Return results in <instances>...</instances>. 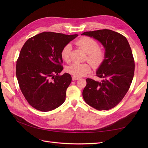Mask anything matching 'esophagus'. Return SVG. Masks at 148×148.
<instances>
[{"mask_svg":"<svg viewBox=\"0 0 148 148\" xmlns=\"http://www.w3.org/2000/svg\"><path fill=\"white\" fill-rule=\"evenodd\" d=\"M72 79H73V81H75V80H77L79 79V77H75V76H73L72 77Z\"/></svg>","mask_w":148,"mask_h":148,"instance_id":"esophagus-1","label":"esophagus"}]
</instances>
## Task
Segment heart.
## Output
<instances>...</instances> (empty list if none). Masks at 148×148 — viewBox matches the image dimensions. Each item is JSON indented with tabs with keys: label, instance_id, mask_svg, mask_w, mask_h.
I'll return each mask as SVG.
<instances>
[{
	"label": "heart",
	"instance_id": "obj_1",
	"mask_svg": "<svg viewBox=\"0 0 148 148\" xmlns=\"http://www.w3.org/2000/svg\"><path fill=\"white\" fill-rule=\"evenodd\" d=\"M75 44L87 53L86 60L94 68H98L104 63L106 51L99 47L98 42L94 39L89 36H83L77 40ZM71 45L69 44L65 45L62 49L60 53L62 59L66 63L71 62ZM90 63L89 62L83 64L74 63L67 66L66 70L68 73L75 77L84 76L91 71L92 66Z\"/></svg>",
	"mask_w": 148,
	"mask_h": 148
}]
</instances>
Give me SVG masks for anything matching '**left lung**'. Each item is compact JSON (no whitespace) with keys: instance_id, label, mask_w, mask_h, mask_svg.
I'll return each mask as SVG.
<instances>
[{"instance_id":"obj_1","label":"left lung","mask_w":148,"mask_h":148,"mask_svg":"<svg viewBox=\"0 0 148 148\" xmlns=\"http://www.w3.org/2000/svg\"><path fill=\"white\" fill-rule=\"evenodd\" d=\"M82 35L98 40L106 50L104 62L96 75L101 80L87 79L83 97L97 110L111 109L125 97L133 79L135 64L130 45L123 35L109 29L89 31Z\"/></svg>"}]
</instances>
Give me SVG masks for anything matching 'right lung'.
Wrapping results in <instances>:
<instances>
[{"label": "right lung", "instance_id": "add662e5", "mask_svg": "<svg viewBox=\"0 0 148 148\" xmlns=\"http://www.w3.org/2000/svg\"><path fill=\"white\" fill-rule=\"evenodd\" d=\"M78 35L44 32L30 38L17 60L16 76L27 103L41 112L53 110L63 104L71 82L63 69L61 51Z\"/></svg>", "mask_w": 148, "mask_h": 148}]
</instances>
